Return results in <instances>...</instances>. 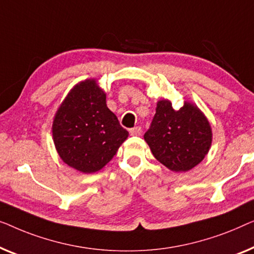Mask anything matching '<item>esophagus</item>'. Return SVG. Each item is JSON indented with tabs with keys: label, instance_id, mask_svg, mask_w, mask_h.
Instances as JSON below:
<instances>
[{
	"label": "esophagus",
	"instance_id": "34e87169",
	"mask_svg": "<svg viewBox=\"0 0 254 254\" xmlns=\"http://www.w3.org/2000/svg\"><path fill=\"white\" fill-rule=\"evenodd\" d=\"M130 133L131 135H140L141 134V127H135L130 128Z\"/></svg>",
	"mask_w": 254,
	"mask_h": 254
}]
</instances>
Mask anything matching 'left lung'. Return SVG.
I'll list each match as a JSON object with an SVG mask.
<instances>
[{
    "label": "left lung",
    "mask_w": 254,
    "mask_h": 254,
    "mask_svg": "<svg viewBox=\"0 0 254 254\" xmlns=\"http://www.w3.org/2000/svg\"><path fill=\"white\" fill-rule=\"evenodd\" d=\"M144 138L163 166L173 171H188L208 153L212 130L195 106L185 102L174 109L169 101L161 100Z\"/></svg>",
    "instance_id": "left-lung-1"
}]
</instances>
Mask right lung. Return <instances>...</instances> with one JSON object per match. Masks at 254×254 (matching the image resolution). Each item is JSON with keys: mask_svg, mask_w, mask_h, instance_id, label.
Returning <instances> with one entry per match:
<instances>
[{"mask_svg": "<svg viewBox=\"0 0 254 254\" xmlns=\"http://www.w3.org/2000/svg\"><path fill=\"white\" fill-rule=\"evenodd\" d=\"M127 135L93 79L70 91L53 123V138L61 159L85 174L105 167Z\"/></svg>", "mask_w": 254, "mask_h": 254, "instance_id": "1", "label": "right lung"}]
</instances>
